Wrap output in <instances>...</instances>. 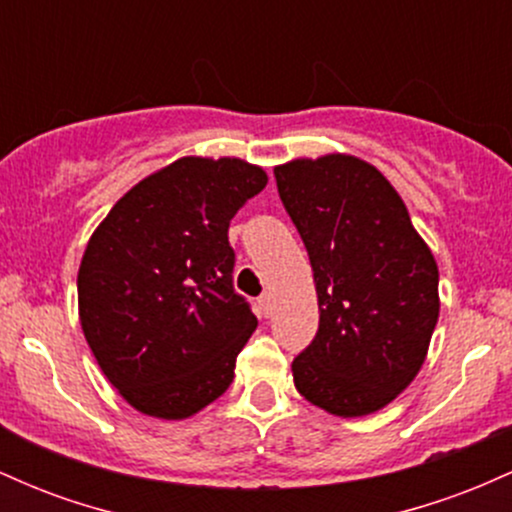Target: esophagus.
Returning a JSON list of instances; mask_svg holds the SVG:
<instances>
[{"mask_svg": "<svg viewBox=\"0 0 512 512\" xmlns=\"http://www.w3.org/2000/svg\"><path fill=\"white\" fill-rule=\"evenodd\" d=\"M257 308H260V315H262V317L272 315V310H274L272 296H269V293H262V296L257 298Z\"/></svg>", "mask_w": 512, "mask_h": 512, "instance_id": "obj_1", "label": "esophagus"}]
</instances>
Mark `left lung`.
I'll return each mask as SVG.
<instances>
[{
  "instance_id": "1",
  "label": "left lung",
  "mask_w": 512,
  "mask_h": 512,
  "mask_svg": "<svg viewBox=\"0 0 512 512\" xmlns=\"http://www.w3.org/2000/svg\"><path fill=\"white\" fill-rule=\"evenodd\" d=\"M274 178L320 305L317 334L291 363L296 390L337 416L383 409L416 378L436 330V260L366 161L298 158Z\"/></svg>"
}]
</instances>
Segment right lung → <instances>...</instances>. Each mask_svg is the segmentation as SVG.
<instances>
[{"mask_svg":"<svg viewBox=\"0 0 512 512\" xmlns=\"http://www.w3.org/2000/svg\"><path fill=\"white\" fill-rule=\"evenodd\" d=\"M264 185V170L238 158H180L132 187L88 240L81 327L142 414L185 419L233 383L257 317L233 289L228 226Z\"/></svg>","mask_w":512,"mask_h":512,"instance_id":"obj_1","label":"right lung"}]
</instances>
